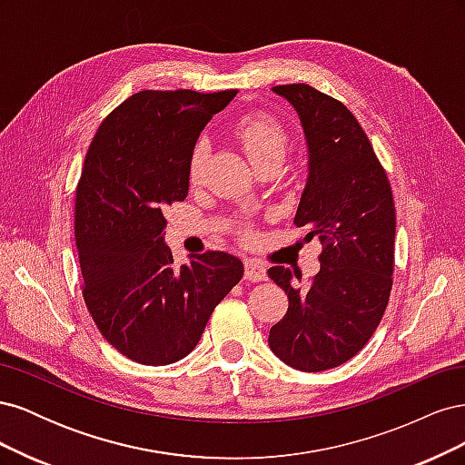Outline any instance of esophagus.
I'll return each mask as SVG.
<instances>
[{
	"mask_svg": "<svg viewBox=\"0 0 465 465\" xmlns=\"http://www.w3.org/2000/svg\"><path fill=\"white\" fill-rule=\"evenodd\" d=\"M244 267H246V279L248 281H265L267 279V272H265V267L260 263V262H256V260H246L244 262Z\"/></svg>",
	"mask_w": 465,
	"mask_h": 465,
	"instance_id": "esophagus-1",
	"label": "esophagus"
}]
</instances>
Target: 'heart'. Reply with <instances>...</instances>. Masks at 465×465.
<instances>
[{
    "label": "heart",
    "mask_w": 465,
    "mask_h": 465,
    "mask_svg": "<svg viewBox=\"0 0 465 465\" xmlns=\"http://www.w3.org/2000/svg\"><path fill=\"white\" fill-rule=\"evenodd\" d=\"M234 135L244 147L252 164H258L270 157H285L289 149V134L285 125L272 116L248 114L234 125ZM207 159V143L198 142L190 157V180L200 182Z\"/></svg>",
    "instance_id": "obj_1"
}]
</instances>
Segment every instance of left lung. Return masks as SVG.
<instances>
[{
  "instance_id": "1",
  "label": "left lung",
  "mask_w": 465,
  "mask_h": 465,
  "mask_svg": "<svg viewBox=\"0 0 465 465\" xmlns=\"http://www.w3.org/2000/svg\"><path fill=\"white\" fill-rule=\"evenodd\" d=\"M273 91L299 112L308 143V180L294 215L306 241L322 242L320 272L270 267L289 308L270 330V347L289 367L320 372L353 359L369 343L390 301L396 205L371 139L337 98L304 83ZM298 281L294 282L293 279Z\"/></svg>"
}]
</instances>
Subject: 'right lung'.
Here are the masks:
<instances>
[{"label": "right lung", "instance_id": "obj_1", "mask_svg": "<svg viewBox=\"0 0 465 465\" xmlns=\"http://www.w3.org/2000/svg\"><path fill=\"white\" fill-rule=\"evenodd\" d=\"M236 96L139 91L110 112L75 190L83 299L104 340L149 367L184 359L244 265L207 250L174 267L164 246L168 205L190 190V157L205 124Z\"/></svg>", "mask_w": 465, "mask_h": 465}]
</instances>
